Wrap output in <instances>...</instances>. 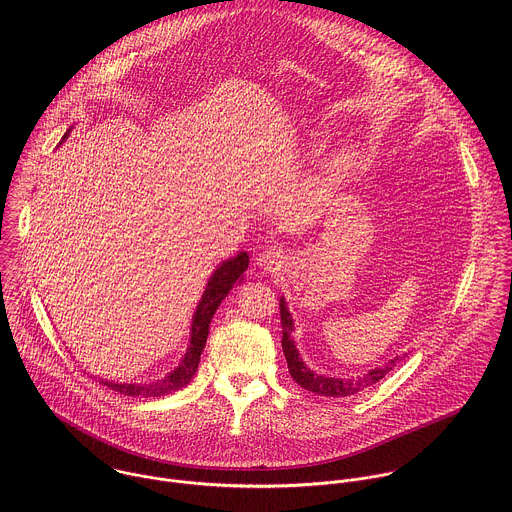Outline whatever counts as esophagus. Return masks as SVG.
Here are the masks:
<instances>
[{
    "mask_svg": "<svg viewBox=\"0 0 512 512\" xmlns=\"http://www.w3.org/2000/svg\"><path fill=\"white\" fill-rule=\"evenodd\" d=\"M256 264L264 270V272H280L286 264V256L282 250L278 248H268L264 252L258 254L256 258Z\"/></svg>",
    "mask_w": 512,
    "mask_h": 512,
    "instance_id": "esophagus-1",
    "label": "esophagus"
}]
</instances>
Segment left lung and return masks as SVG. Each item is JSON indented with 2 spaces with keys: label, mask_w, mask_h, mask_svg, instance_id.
Wrapping results in <instances>:
<instances>
[{
  "label": "left lung",
  "mask_w": 512,
  "mask_h": 512,
  "mask_svg": "<svg viewBox=\"0 0 512 512\" xmlns=\"http://www.w3.org/2000/svg\"><path fill=\"white\" fill-rule=\"evenodd\" d=\"M280 315H282V349H284V355H286V361H288V368H290V374H292L293 380L309 390V392H315V394H321V396H333V398H343V396H353L361 390H365L366 386L378 382L380 378H384L400 357L392 359L386 366H376L372 370H368L363 376L359 378H349V380H341V378H329V376H323V374H315L313 370H309L305 363L301 361L295 345H293L292 331H293V319L292 313L288 311L286 307V301L284 297L280 299Z\"/></svg>",
  "instance_id": "1"
}]
</instances>
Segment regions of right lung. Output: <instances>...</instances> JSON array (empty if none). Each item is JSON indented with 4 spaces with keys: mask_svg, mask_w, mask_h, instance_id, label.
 <instances>
[{
    "mask_svg": "<svg viewBox=\"0 0 512 512\" xmlns=\"http://www.w3.org/2000/svg\"><path fill=\"white\" fill-rule=\"evenodd\" d=\"M246 268H248V254L240 252L238 256L222 262L215 270V274L211 276L205 293L197 305V311L193 315L191 341H189L187 353H185L181 365L177 366L173 372H169L161 380L147 382V384H118V382H108V380H102V384H106L108 388H112L124 396H138V398H157V396H165V394H171V392L187 386L191 382L193 374L197 372V366L201 361V353H203L207 337H209L211 319H213L215 311L219 309L220 301L236 284L242 282Z\"/></svg>",
    "mask_w": 512,
    "mask_h": 512,
    "instance_id": "add662e5",
    "label": "right lung"
}]
</instances>
